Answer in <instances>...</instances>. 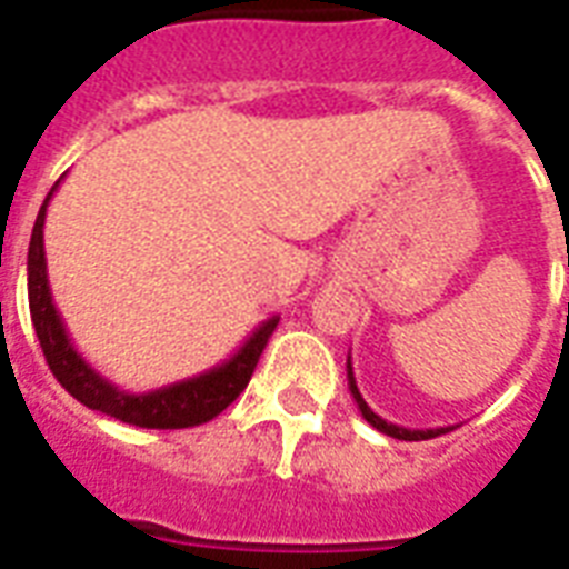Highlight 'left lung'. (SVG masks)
I'll return each mask as SVG.
<instances>
[{
    "mask_svg": "<svg viewBox=\"0 0 569 569\" xmlns=\"http://www.w3.org/2000/svg\"><path fill=\"white\" fill-rule=\"evenodd\" d=\"M348 389H351V396H355L357 407H360V413H363L366 422L372 425V428H378L380 433H387V437H396V440H431V437H437V433L451 431V428H425V431H410V428H401V425H392V422H387V419H380L372 407L366 405L363 396H360V389H357L355 369H351V357H348Z\"/></svg>",
    "mask_w": 569,
    "mask_h": 569,
    "instance_id": "left-lung-1",
    "label": "left lung"
}]
</instances>
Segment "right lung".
Masks as SVG:
<instances>
[{
	"label": "right lung",
	"mask_w": 569,
	"mask_h": 569,
	"mask_svg": "<svg viewBox=\"0 0 569 569\" xmlns=\"http://www.w3.org/2000/svg\"><path fill=\"white\" fill-rule=\"evenodd\" d=\"M61 182V180H58ZM58 182L47 194L40 206L38 221L31 230L29 241V310L31 325L40 339L43 357H47L49 369L58 378V383L84 407L100 410V413L120 419V422L136 425V428H191V425H203L209 419L227 410V407L239 398V392L248 387L250 375L257 369L259 355L266 348L268 337L274 333L277 316L266 319L259 325L244 346L223 363L194 375V378H182L168 387L150 389V392H127V389L114 387L109 378H102L88 360L73 348L67 337L61 312L52 303V289H49L47 277V250H43V221H47V206L56 194Z\"/></svg>",
	"instance_id": "right-lung-1"
}]
</instances>
